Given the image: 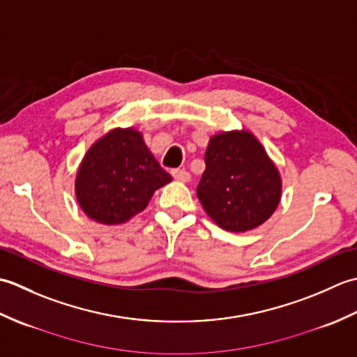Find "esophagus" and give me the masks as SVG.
I'll return each instance as SVG.
<instances>
[{
    "label": "esophagus",
    "mask_w": 357,
    "mask_h": 357,
    "mask_svg": "<svg viewBox=\"0 0 357 357\" xmlns=\"http://www.w3.org/2000/svg\"><path fill=\"white\" fill-rule=\"evenodd\" d=\"M172 176L176 181H179V183H188V181H190V173L181 169L172 170Z\"/></svg>",
    "instance_id": "34e87169"
}]
</instances>
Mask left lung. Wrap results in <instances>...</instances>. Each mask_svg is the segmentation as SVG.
Listing matches in <instances>:
<instances>
[{
  "instance_id": "obj_1",
  "label": "left lung",
  "mask_w": 357,
  "mask_h": 357,
  "mask_svg": "<svg viewBox=\"0 0 357 357\" xmlns=\"http://www.w3.org/2000/svg\"><path fill=\"white\" fill-rule=\"evenodd\" d=\"M196 192L216 225L245 233L275 213L282 196V178L261 141L242 128L211 136L206 172Z\"/></svg>"
}]
</instances>
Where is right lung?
Returning a JSON list of instances; mask_svg holds the SVG:
<instances>
[{
	"label": "right lung",
	"mask_w": 357,
	"mask_h": 357,
	"mask_svg": "<svg viewBox=\"0 0 357 357\" xmlns=\"http://www.w3.org/2000/svg\"><path fill=\"white\" fill-rule=\"evenodd\" d=\"M172 183L133 127L112 128L86 151L75 178L81 210L102 225L126 224L146 210L151 196Z\"/></svg>",
	"instance_id": "right-lung-1"
}]
</instances>
